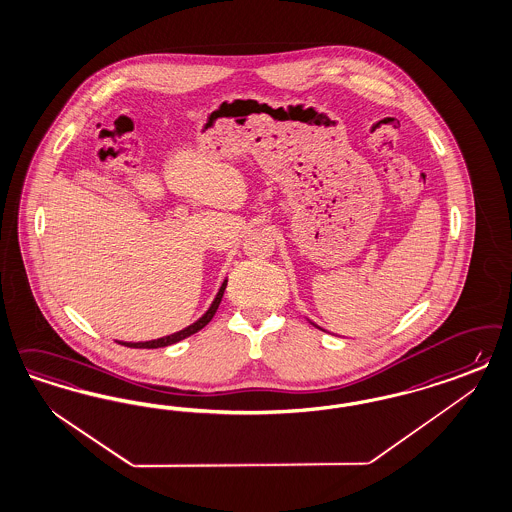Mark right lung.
Segmentation results:
<instances>
[{
	"instance_id": "obj_1",
	"label": "right lung",
	"mask_w": 512,
	"mask_h": 512,
	"mask_svg": "<svg viewBox=\"0 0 512 512\" xmlns=\"http://www.w3.org/2000/svg\"><path fill=\"white\" fill-rule=\"evenodd\" d=\"M226 284H228V281L222 282V286H220V290H218V294H216L215 301L211 303V307L207 309V313L203 314L194 324H190L188 328L177 331V333H171V335H165V337H160V339H154V341H145V343H126V341H118V345H124V347L130 348H162L167 347V345H173V343H179L182 339H186V337L198 333L199 330H203V328L213 320L216 309H218V305H220V301H222V296H224Z\"/></svg>"
}]
</instances>
